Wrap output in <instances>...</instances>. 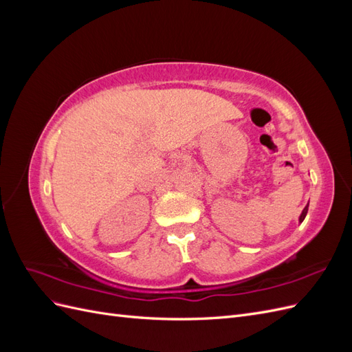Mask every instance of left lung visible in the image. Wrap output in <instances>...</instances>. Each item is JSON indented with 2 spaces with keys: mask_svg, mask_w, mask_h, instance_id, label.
Segmentation results:
<instances>
[{
  "mask_svg": "<svg viewBox=\"0 0 352 352\" xmlns=\"http://www.w3.org/2000/svg\"><path fill=\"white\" fill-rule=\"evenodd\" d=\"M307 211H308V204L304 207L302 212L300 214V219H298V220H300V223H302V221H304V219H305V216H307Z\"/></svg>",
  "mask_w": 352,
  "mask_h": 352,
  "instance_id": "1",
  "label": "left lung"
}]
</instances>
